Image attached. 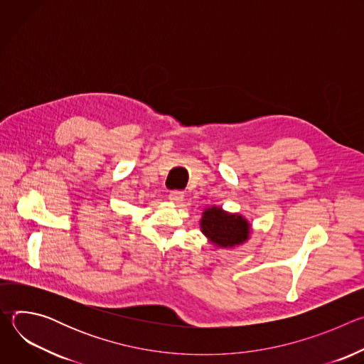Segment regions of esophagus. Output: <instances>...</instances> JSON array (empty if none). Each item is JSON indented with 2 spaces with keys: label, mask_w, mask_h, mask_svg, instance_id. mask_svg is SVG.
Returning a JSON list of instances; mask_svg holds the SVG:
<instances>
[{
  "label": "esophagus",
  "mask_w": 364,
  "mask_h": 364,
  "mask_svg": "<svg viewBox=\"0 0 364 364\" xmlns=\"http://www.w3.org/2000/svg\"><path fill=\"white\" fill-rule=\"evenodd\" d=\"M168 200H170L171 203L178 204V203H181V201L184 200V194H183L181 191H171L170 196H168Z\"/></svg>",
  "instance_id": "34e87169"
}]
</instances>
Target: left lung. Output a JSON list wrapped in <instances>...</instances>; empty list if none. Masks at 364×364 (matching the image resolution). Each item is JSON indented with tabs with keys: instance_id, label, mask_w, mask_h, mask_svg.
<instances>
[{
	"instance_id": "8db88e82",
	"label": "left lung",
	"mask_w": 364,
	"mask_h": 364,
	"mask_svg": "<svg viewBox=\"0 0 364 364\" xmlns=\"http://www.w3.org/2000/svg\"><path fill=\"white\" fill-rule=\"evenodd\" d=\"M200 230L213 247L233 249L249 240L252 225L240 213L226 212L222 205H210L201 213Z\"/></svg>"
}]
</instances>
